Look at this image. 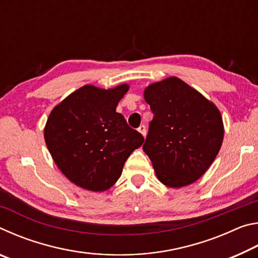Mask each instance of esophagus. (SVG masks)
<instances>
[{"label": "esophagus", "mask_w": 258, "mask_h": 258, "mask_svg": "<svg viewBox=\"0 0 258 258\" xmlns=\"http://www.w3.org/2000/svg\"><path fill=\"white\" fill-rule=\"evenodd\" d=\"M138 131H139L140 133H141V134L143 135V137H146V135H147V128H146V126H145V125H141V126H140V127L138 128Z\"/></svg>", "instance_id": "34e87169"}]
</instances>
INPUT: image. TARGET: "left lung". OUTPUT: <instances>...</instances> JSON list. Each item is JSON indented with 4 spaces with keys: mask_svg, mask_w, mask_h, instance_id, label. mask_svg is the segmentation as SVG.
Returning <instances> with one entry per match:
<instances>
[{
    "mask_svg": "<svg viewBox=\"0 0 258 258\" xmlns=\"http://www.w3.org/2000/svg\"><path fill=\"white\" fill-rule=\"evenodd\" d=\"M145 100L154 118L142 148L158 180L169 187L196 182L212 165L223 142L220 110L177 77L148 86Z\"/></svg>",
    "mask_w": 258,
    "mask_h": 258,
    "instance_id": "obj_1",
    "label": "left lung"
}]
</instances>
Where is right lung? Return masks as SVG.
Masks as SVG:
<instances>
[{"mask_svg":"<svg viewBox=\"0 0 258 258\" xmlns=\"http://www.w3.org/2000/svg\"><path fill=\"white\" fill-rule=\"evenodd\" d=\"M127 84L103 90L85 85L53 108L44 128L47 149L69 181L101 192L120 177L126 159L142 146L116 107Z\"/></svg>","mask_w":258,"mask_h":258,"instance_id":"obj_1","label":"right lung"}]
</instances>
